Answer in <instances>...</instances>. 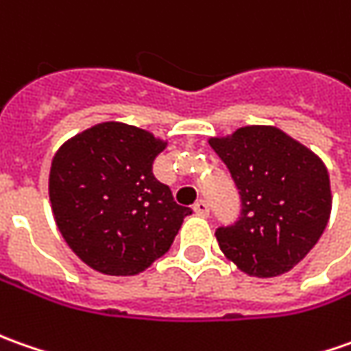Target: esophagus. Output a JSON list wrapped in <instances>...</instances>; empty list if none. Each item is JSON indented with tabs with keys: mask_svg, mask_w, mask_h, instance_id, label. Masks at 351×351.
<instances>
[{
	"mask_svg": "<svg viewBox=\"0 0 351 351\" xmlns=\"http://www.w3.org/2000/svg\"><path fill=\"white\" fill-rule=\"evenodd\" d=\"M194 212H196V215L208 217V215H210V206H208V202H206V199H198V202L194 204Z\"/></svg>",
	"mask_w": 351,
	"mask_h": 351,
	"instance_id": "obj_1",
	"label": "esophagus"
}]
</instances>
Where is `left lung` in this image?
<instances>
[{
	"instance_id": "8db88e82",
	"label": "left lung",
	"mask_w": 351,
	"mask_h": 351,
	"mask_svg": "<svg viewBox=\"0 0 351 351\" xmlns=\"http://www.w3.org/2000/svg\"><path fill=\"white\" fill-rule=\"evenodd\" d=\"M241 194V217L215 231L239 270L256 278L289 272L317 245L332 210L326 165L276 126H245L210 138Z\"/></svg>"
}]
</instances>
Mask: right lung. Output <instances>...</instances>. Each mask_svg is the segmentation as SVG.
<instances>
[{
    "label": "right lung",
    "mask_w": 351,
    "mask_h": 351,
    "mask_svg": "<svg viewBox=\"0 0 351 351\" xmlns=\"http://www.w3.org/2000/svg\"><path fill=\"white\" fill-rule=\"evenodd\" d=\"M167 141L122 122L81 132L56 152L48 192L69 248L97 272L136 276L171 248L190 208L153 176Z\"/></svg>",
    "instance_id": "1"
}]
</instances>
